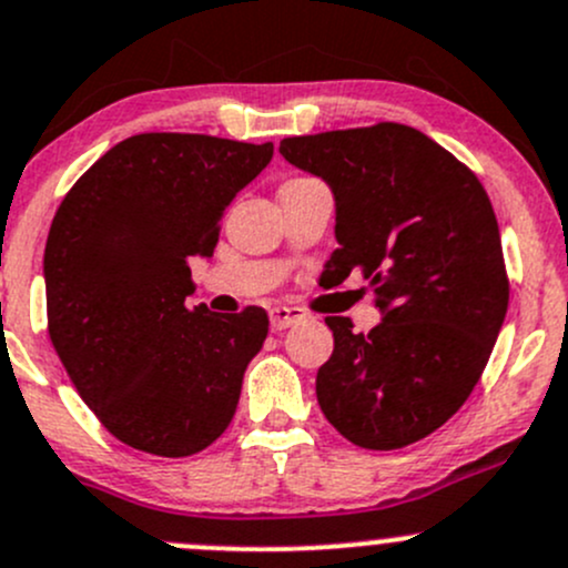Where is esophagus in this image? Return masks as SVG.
I'll return each mask as SVG.
<instances>
[{"label": "esophagus", "instance_id": "1", "mask_svg": "<svg viewBox=\"0 0 568 568\" xmlns=\"http://www.w3.org/2000/svg\"><path fill=\"white\" fill-rule=\"evenodd\" d=\"M304 318V313L300 307H285V304H277V307L268 310V321H272V329L283 332L288 329V326L300 324V321Z\"/></svg>", "mask_w": 568, "mask_h": 568}]
</instances>
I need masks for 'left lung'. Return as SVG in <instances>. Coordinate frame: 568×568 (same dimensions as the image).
Here are the masks:
<instances>
[{
    "mask_svg": "<svg viewBox=\"0 0 568 568\" xmlns=\"http://www.w3.org/2000/svg\"><path fill=\"white\" fill-rule=\"evenodd\" d=\"M334 195L326 285L362 268L381 324L367 334L329 315V362L315 394L362 449L416 444L457 414L485 373L509 307L498 220L468 165L397 122L280 141Z\"/></svg>",
    "mask_w": 568,
    "mask_h": 568,
    "instance_id": "8db88e82",
    "label": "left lung"
}]
</instances>
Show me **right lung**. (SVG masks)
I'll use <instances>...</instances> for the list:
<instances>
[{
  "mask_svg": "<svg viewBox=\"0 0 568 568\" xmlns=\"http://www.w3.org/2000/svg\"><path fill=\"white\" fill-rule=\"evenodd\" d=\"M272 154V143L141 133L109 149L53 214L48 334L83 403L133 449L195 455L234 419L268 315L190 310V258H212L225 209Z\"/></svg>",
  "mask_w": 568,
  "mask_h": 568,
  "instance_id": "right-lung-1",
  "label": "right lung"
}]
</instances>
